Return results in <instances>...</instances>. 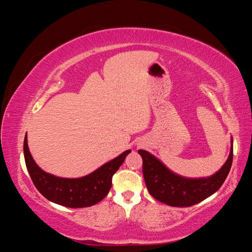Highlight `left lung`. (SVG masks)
<instances>
[{
  "mask_svg": "<svg viewBox=\"0 0 252 252\" xmlns=\"http://www.w3.org/2000/svg\"><path fill=\"white\" fill-rule=\"evenodd\" d=\"M143 158V175L149 193L156 200L172 207H189L207 199L223 185L230 171L233 158L231 139L230 154L226 163L209 178L188 179L175 174L146 150H139Z\"/></svg>",
  "mask_w": 252,
  "mask_h": 252,
  "instance_id": "obj_1",
  "label": "left lung"
}]
</instances>
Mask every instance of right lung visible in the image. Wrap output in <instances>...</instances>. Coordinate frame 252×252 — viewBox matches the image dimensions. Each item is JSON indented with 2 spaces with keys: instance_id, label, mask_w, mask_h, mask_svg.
<instances>
[{
  "instance_id": "obj_1",
  "label": "right lung",
  "mask_w": 252,
  "mask_h": 252,
  "mask_svg": "<svg viewBox=\"0 0 252 252\" xmlns=\"http://www.w3.org/2000/svg\"><path fill=\"white\" fill-rule=\"evenodd\" d=\"M131 150L104 164L95 171L79 179H65L45 172L34 162L24 139V158L27 170L35 188L50 202L70 208L89 207L95 205L108 194L112 184V175L123 164Z\"/></svg>"
}]
</instances>
